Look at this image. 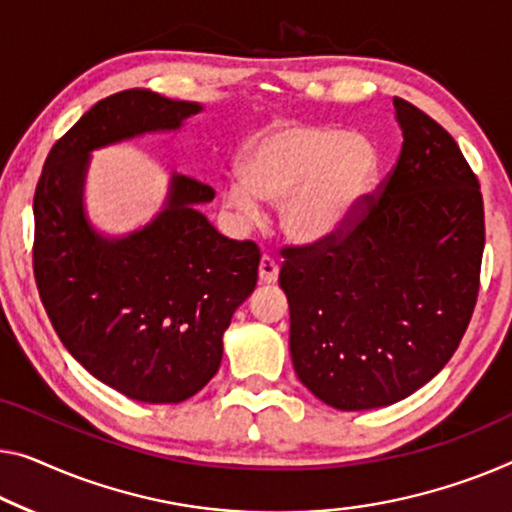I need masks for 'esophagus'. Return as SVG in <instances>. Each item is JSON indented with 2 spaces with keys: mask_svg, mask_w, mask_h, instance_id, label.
<instances>
[{
  "mask_svg": "<svg viewBox=\"0 0 512 512\" xmlns=\"http://www.w3.org/2000/svg\"><path fill=\"white\" fill-rule=\"evenodd\" d=\"M278 280V264L273 262L269 255H264L259 259V282L262 285H273Z\"/></svg>",
  "mask_w": 512,
  "mask_h": 512,
  "instance_id": "obj_1",
  "label": "esophagus"
}]
</instances>
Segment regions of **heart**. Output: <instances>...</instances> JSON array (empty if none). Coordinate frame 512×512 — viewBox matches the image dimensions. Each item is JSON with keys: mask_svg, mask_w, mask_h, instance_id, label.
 I'll list each match as a JSON object with an SVG mask.
<instances>
[{"mask_svg": "<svg viewBox=\"0 0 512 512\" xmlns=\"http://www.w3.org/2000/svg\"><path fill=\"white\" fill-rule=\"evenodd\" d=\"M381 170L368 135L324 124H280L248 144L241 177L225 183L227 209L259 220L262 202L282 204V230L301 246H324L356 227Z\"/></svg>", "mask_w": 512, "mask_h": 512, "instance_id": "heart-1", "label": "heart"}]
</instances>
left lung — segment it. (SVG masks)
<instances>
[{"label": "left lung", "instance_id": "8db88e82", "mask_svg": "<svg viewBox=\"0 0 512 512\" xmlns=\"http://www.w3.org/2000/svg\"><path fill=\"white\" fill-rule=\"evenodd\" d=\"M398 165L345 239L289 248L296 377L342 411L388 407L451 361L478 296L483 195L455 140L416 105L393 98Z\"/></svg>", "mask_w": 512, "mask_h": 512}]
</instances>
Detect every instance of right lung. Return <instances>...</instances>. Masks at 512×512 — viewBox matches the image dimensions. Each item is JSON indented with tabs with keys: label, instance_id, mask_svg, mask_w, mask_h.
<instances>
[{
	"label": "right lung",
	"instance_id": "1",
	"mask_svg": "<svg viewBox=\"0 0 512 512\" xmlns=\"http://www.w3.org/2000/svg\"><path fill=\"white\" fill-rule=\"evenodd\" d=\"M200 103L151 89L103 98L52 147L34 195V276L52 326L89 375L126 398H193L223 361L234 310L257 285L253 241L220 234L200 211L213 188L172 172L147 225L98 232L85 207L91 151L181 131Z\"/></svg>",
	"mask_w": 512,
	"mask_h": 512
}]
</instances>
